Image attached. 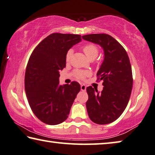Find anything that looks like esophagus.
<instances>
[{
    "label": "esophagus",
    "instance_id": "34e87169",
    "mask_svg": "<svg viewBox=\"0 0 155 155\" xmlns=\"http://www.w3.org/2000/svg\"><path fill=\"white\" fill-rule=\"evenodd\" d=\"M81 91H85L86 90V86L85 85H81Z\"/></svg>",
    "mask_w": 155,
    "mask_h": 155
}]
</instances>
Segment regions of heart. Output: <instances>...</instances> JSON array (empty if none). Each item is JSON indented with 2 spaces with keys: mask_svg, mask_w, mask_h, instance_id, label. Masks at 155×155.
<instances>
[{
  "mask_svg": "<svg viewBox=\"0 0 155 155\" xmlns=\"http://www.w3.org/2000/svg\"><path fill=\"white\" fill-rule=\"evenodd\" d=\"M82 50L89 60H94V58L97 57L98 54H99V48H98V47L97 45L93 43L86 44V45H85L83 47ZM72 53L73 51L72 49H70V50H69L68 51L65 56V60L67 63L70 62L71 57H72ZM74 74L76 77L80 78V79H83V78H85L87 76L90 75V72L89 71L76 70L74 72Z\"/></svg>",
  "mask_w": 155,
  "mask_h": 155,
  "instance_id": "b5f03b06",
  "label": "heart"
}]
</instances>
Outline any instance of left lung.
Segmentation results:
<instances>
[{"mask_svg":"<svg viewBox=\"0 0 155 155\" xmlns=\"http://www.w3.org/2000/svg\"><path fill=\"white\" fill-rule=\"evenodd\" d=\"M82 38L99 44L104 50V62L97 74V80L104 81V89L100 92L92 86L86 88V107L93 122L108 124L121 116L130 97L133 78L128 55L124 47L108 34H87Z\"/></svg>","mask_w":155,"mask_h":155,"instance_id":"8db88e82","label":"left lung"}]
</instances>
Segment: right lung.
<instances>
[{"label":"right lung","instance_id":"obj_1","mask_svg":"<svg viewBox=\"0 0 155 155\" xmlns=\"http://www.w3.org/2000/svg\"><path fill=\"white\" fill-rule=\"evenodd\" d=\"M81 36L51 34L33 50L25 74V90L28 103L36 117L48 125H57L67 119L74 101L81 90L72 81L59 85V71L66 66L65 56Z\"/></svg>","mask_w":155,"mask_h":155}]
</instances>
